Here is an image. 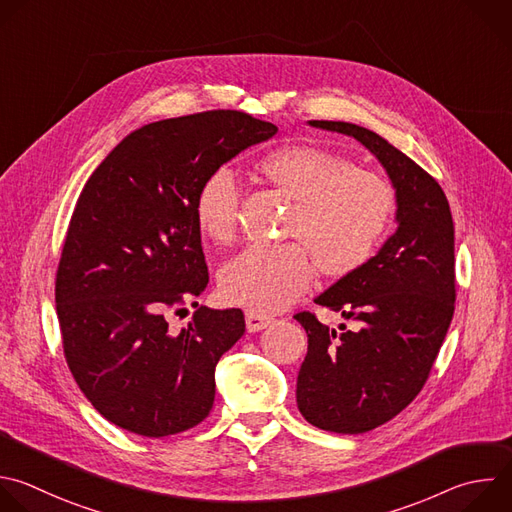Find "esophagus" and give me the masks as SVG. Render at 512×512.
I'll return each instance as SVG.
<instances>
[{
  "instance_id": "esophagus-1",
  "label": "esophagus",
  "mask_w": 512,
  "mask_h": 512,
  "mask_svg": "<svg viewBox=\"0 0 512 512\" xmlns=\"http://www.w3.org/2000/svg\"><path fill=\"white\" fill-rule=\"evenodd\" d=\"M245 323H247V331H261V329H265V327H269L271 323H273V317H269V315H263V313H259V311H253V309H249L247 313H245Z\"/></svg>"
}]
</instances>
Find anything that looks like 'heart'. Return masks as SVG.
I'll return each mask as SVG.
<instances>
[{"mask_svg":"<svg viewBox=\"0 0 512 512\" xmlns=\"http://www.w3.org/2000/svg\"><path fill=\"white\" fill-rule=\"evenodd\" d=\"M263 179L293 199L281 245H251L229 259L219 273L227 303L253 311H279L309 291L315 265L329 277L364 267L388 235L396 213V191L376 170L319 144L295 142L269 150L257 162ZM239 185L227 168L201 183L195 223L215 241L237 231Z\"/></svg>","mask_w":512,"mask_h":512,"instance_id":"b5f03b06","label":"heart"}]
</instances>
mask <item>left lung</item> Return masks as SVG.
Here are the masks:
<instances>
[{"label":"left lung","instance_id":"8db88e82","mask_svg":"<svg viewBox=\"0 0 512 512\" xmlns=\"http://www.w3.org/2000/svg\"><path fill=\"white\" fill-rule=\"evenodd\" d=\"M311 126L360 140L396 189V233L358 271L315 297L352 319L337 329L315 313L295 319L307 333L297 408L329 432L364 434L398 416L424 388L454 315V223L442 187L380 134L350 122Z\"/></svg>","mask_w":512,"mask_h":512}]
</instances>
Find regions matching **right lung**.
Instances as JSON below:
<instances>
[{
	"mask_svg": "<svg viewBox=\"0 0 512 512\" xmlns=\"http://www.w3.org/2000/svg\"><path fill=\"white\" fill-rule=\"evenodd\" d=\"M275 134L241 110L158 120L130 132L84 185L58 263L56 311L68 368L108 422L160 438L209 416L215 366L245 333V315L201 305L175 332L167 313L209 283L195 223L201 183Z\"/></svg>",
	"mask_w": 512,
	"mask_h": 512,
	"instance_id": "right-lung-1",
	"label": "right lung"
}]
</instances>
